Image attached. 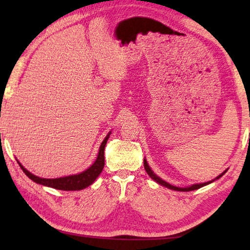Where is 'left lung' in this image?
<instances>
[{
    "label": "left lung",
    "mask_w": 250,
    "mask_h": 250,
    "mask_svg": "<svg viewBox=\"0 0 250 250\" xmlns=\"http://www.w3.org/2000/svg\"><path fill=\"white\" fill-rule=\"evenodd\" d=\"M143 164H145V168H146V173L147 174H149V176L151 177L152 180H154L155 182H158L159 184H161V185H163V186H167V188H171V189H174V191H180V192H189V191H194V189H197V188H203V186H205V185H207V184H209V183H211V182L213 181H210V182H207V183H202V184H195V185H192V186H189V188H176V186H173V185H171V184H168V183H167L166 181H163L162 179H160L159 176H156L154 173H153V171L151 170L150 168V167H149V164H147V162H146V160H145L143 161ZM226 173V171L224 172V173H222L221 175L219 176H217L216 179H219V177L221 176H223L224 174H225Z\"/></svg>",
    "instance_id": "1"
}]
</instances>
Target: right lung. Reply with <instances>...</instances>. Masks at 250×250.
<instances>
[{
    "label": "right lung",
    "instance_id": "right-lung-1",
    "mask_svg": "<svg viewBox=\"0 0 250 250\" xmlns=\"http://www.w3.org/2000/svg\"><path fill=\"white\" fill-rule=\"evenodd\" d=\"M110 133L104 138L99 149L98 156H97V160L92 166L87 168L86 171L80 173V174L76 175H69L65 177H59V179H42V177L33 175L32 173H29L26 168L21 166L23 172L26 174L29 179L35 182V183H39L45 186H49V188H56V189H62V191H79V189L86 188L87 186L91 185L94 183L95 180L99 176V174L103 172V168L104 167V146L107 140L109 138Z\"/></svg>",
    "mask_w": 250,
    "mask_h": 250
}]
</instances>
